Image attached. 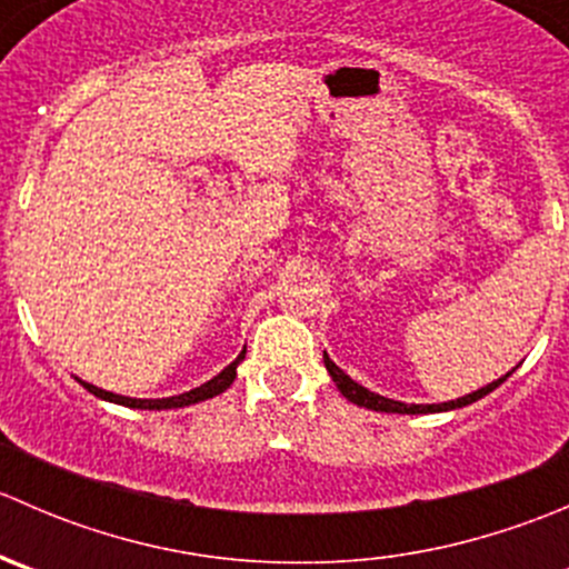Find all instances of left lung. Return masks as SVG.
Wrapping results in <instances>:
<instances>
[{"label": "left lung", "instance_id": "left-lung-1", "mask_svg": "<svg viewBox=\"0 0 569 569\" xmlns=\"http://www.w3.org/2000/svg\"><path fill=\"white\" fill-rule=\"evenodd\" d=\"M325 366H327V371H330V377H332V382H336L338 391L347 396V399L352 401V405L366 407V410H377V412H407V416H418V412H446V410H457V407H465V405H473V401L485 399L487 393L496 391V388L501 386V382L507 380V377L515 371L512 369V371H509V375L498 377V380H492L490 386L479 388V391L465 393V396H460V399L443 401V405H405V401L388 399V396H380V393L369 391V388H363V386H360V382H355L352 377L343 375V371L338 369V366L332 363L330 358H327V352H325Z\"/></svg>", "mask_w": 569, "mask_h": 569}]
</instances>
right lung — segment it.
I'll use <instances>...</instances> for the list:
<instances>
[{
  "label": "right lung",
  "instance_id": "add662e5",
  "mask_svg": "<svg viewBox=\"0 0 569 569\" xmlns=\"http://www.w3.org/2000/svg\"><path fill=\"white\" fill-rule=\"evenodd\" d=\"M244 352H248V349H242V355H239V358L233 360L231 366H226V369H222L220 375L211 377V380L203 382V386H200V388H192V391L178 393V396H168V399H131V396H118V393L101 391V388L90 386V382H82V386L88 388V391L93 393V396H99V399L114 401V405L137 407V410H173V407L198 405V401L214 399V396H220L222 391H228V388H231V382L237 380V366L244 360Z\"/></svg>",
  "mask_w": 569,
  "mask_h": 569
}]
</instances>
